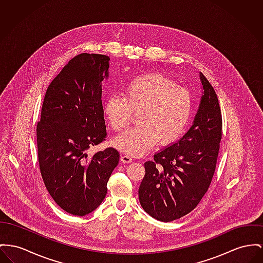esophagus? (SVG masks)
I'll list each match as a JSON object with an SVG mask.
<instances>
[{"label":"esophagus","instance_id":"34e87169","mask_svg":"<svg viewBox=\"0 0 263 263\" xmlns=\"http://www.w3.org/2000/svg\"><path fill=\"white\" fill-rule=\"evenodd\" d=\"M121 161H122L123 163H129V162L133 161V158H132L130 156H128V155L123 154V155L121 156Z\"/></svg>","mask_w":263,"mask_h":263}]
</instances>
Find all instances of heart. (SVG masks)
Instances as JSON below:
<instances>
[{
  "label": "heart",
  "instance_id": "obj_1",
  "mask_svg": "<svg viewBox=\"0 0 263 263\" xmlns=\"http://www.w3.org/2000/svg\"><path fill=\"white\" fill-rule=\"evenodd\" d=\"M105 118L117 132L124 129L138 114L136 127L118 136L114 145L127 155L146 153L159 144L175 141L183 132L192 111L190 91L170 79L148 73L128 82L123 98L110 96L104 106Z\"/></svg>",
  "mask_w": 263,
  "mask_h": 263
}]
</instances>
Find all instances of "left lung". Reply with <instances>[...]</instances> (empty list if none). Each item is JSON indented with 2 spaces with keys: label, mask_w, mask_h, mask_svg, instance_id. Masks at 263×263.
I'll return each instance as SVG.
<instances>
[{
  "label": "left lung",
  "mask_w": 263,
  "mask_h": 263,
  "mask_svg": "<svg viewBox=\"0 0 263 263\" xmlns=\"http://www.w3.org/2000/svg\"><path fill=\"white\" fill-rule=\"evenodd\" d=\"M202 96L193 125L185 135L144 163L139 189L140 205L159 221L170 222L196 208L208 192L221 140V111L217 96L199 72Z\"/></svg>",
  "instance_id": "left-lung-1"
}]
</instances>
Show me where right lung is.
I'll list each match as a JSON object with an SVG mask.
<instances>
[{"mask_svg":"<svg viewBox=\"0 0 263 263\" xmlns=\"http://www.w3.org/2000/svg\"><path fill=\"white\" fill-rule=\"evenodd\" d=\"M108 61L98 53L71 59L47 89L36 125L45 185L61 209L78 216L103 202L108 178L120 160L112 147L88 155L106 136L102 84L109 76Z\"/></svg>","mask_w":263,"mask_h":263,"instance_id":"add662e5","label":"right lung"}]
</instances>
